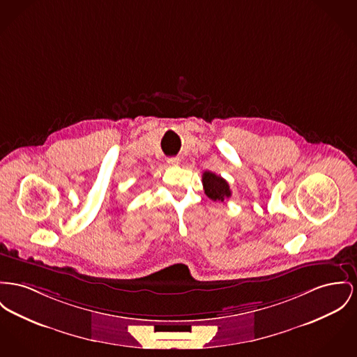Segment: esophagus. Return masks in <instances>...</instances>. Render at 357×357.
Wrapping results in <instances>:
<instances>
[{"label": "esophagus", "instance_id": "obj_1", "mask_svg": "<svg viewBox=\"0 0 357 357\" xmlns=\"http://www.w3.org/2000/svg\"><path fill=\"white\" fill-rule=\"evenodd\" d=\"M167 162L169 165H178L180 164V158L178 157H170V158H167Z\"/></svg>", "mask_w": 357, "mask_h": 357}]
</instances>
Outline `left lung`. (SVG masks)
<instances>
[{
    "label": "left lung",
    "instance_id": "8db88e82",
    "mask_svg": "<svg viewBox=\"0 0 357 357\" xmlns=\"http://www.w3.org/2000/svg\"><path fill=\"white\" fill-rule=\"evenodd\" d=\"M204 193L214 202H225L231 196L229 183L213 172H204L202 176Z\"/></svg>",
    "mask_w": 357,
    "mask_h": 357
}]
</instances>
